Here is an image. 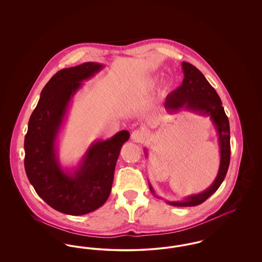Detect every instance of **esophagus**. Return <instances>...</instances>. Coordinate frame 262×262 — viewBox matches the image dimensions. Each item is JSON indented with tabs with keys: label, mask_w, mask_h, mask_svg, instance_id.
Instances as JSON below:
<instances>
[{
	"label": "esophagus",
	"mask_w": 262,
	"mask_h": 262,
	"mask_svg": "<svg viewBox=\"0 0 262 262\" xmlns=\"http://www.w3.org/2000/svg\"><path fill=\"white\" fill-rule=\"evenodd\" d=\"M132 139L135 141V142H143L145 140V135L142 130H139L137 129L135 132H133L132 134Z\"/></svg>",
	"instance_id": "obj_1"
}]
</instances>
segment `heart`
Segmentation results:
<instances>
[{
  "mask_svg": "<svg viewBox=\"0 0 262 262\" xmlns=\"http://www.w3.org/2000/svg\"><path fill=\"white\" fill-rule=\"evenodd\" d=\"M148 82H149V84H154L155 83V79L154 78H150Z\"/></svg>",
  "mask_w": 262,
  "mask_h": 262,
  "instance_id": "obj_1",
  "label": "heart"
}]
</instances>
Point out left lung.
<instances>
[{
	"mask_svg": "<svg viewBox=\"0 0 262 262\" xmlns=\"http://www.w3.org/2000/svg\"><path fill=\"white\" fill-rule=\"evenodd\" d=\"M182 67L184 72L183 83L167 96L165 109L167 112L185 109L190 112L198 113L201 116L209 117L216 129L220 147V166L217 177L211 186L200 193L189 195L180 201H167V203L173 206L188 207L201 204L210 198L221 186L230 164L231 145L229 120L226 116L219 95L207 81L205 76L194 66L189 62H183ZM144 152L145 155H147L146 149ZM148 184L151 192L157 196L151 184Z\"/></svg>",
	"mask_w": 262,
	"mask_h": 262,
	"instance_id": "obj_1",
	"label": "left lung"
}]
</instances>
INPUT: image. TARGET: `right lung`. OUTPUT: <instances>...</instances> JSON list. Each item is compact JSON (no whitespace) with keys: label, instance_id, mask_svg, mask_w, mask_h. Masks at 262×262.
I'll use <instances>...</instances> for the list:
<instances>
[{"label":"right lung","instance_id":"obj_1","mask_svg":"<svg viewBox=\"0 0 262 262\" xmlns=\"http://www.w3.org/2000/svg\"><path fill=\"white\" fill-rule=\"evenodd\" d=\"M104 68L88 62L53 75L31 114L25 138L26 176L38 195L52 208L68 215H84L101 207L112 188L120 151L129 138L121 130L106 140L94 141L74 171L59 162L57 138L75 93L82 81Z\"/></svg>","mask_w":262,"mask_h":262}]
</instances>
